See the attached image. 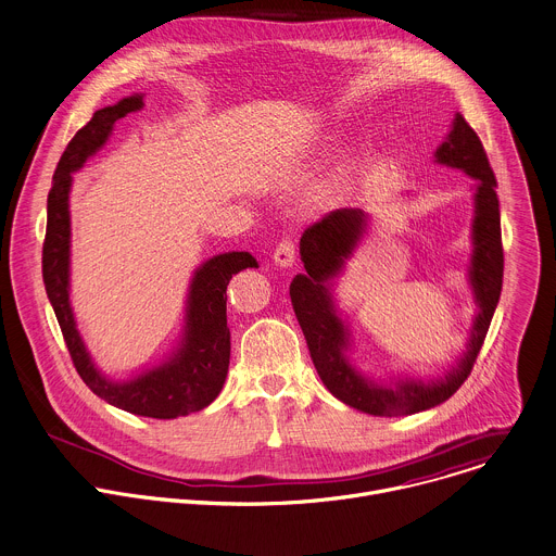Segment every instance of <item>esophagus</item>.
<instances>
[{
    "instance_id": "esophagus-1",
    "label": "esophagus",
    "mask_w": 556,
    "mask_h": 556,
    "mask_svg": "<svg viewBox=\"0 0 556 556\" xmlns=\"http://www.w3.org/2000/svg\"><path fill=\"white\" fill-rule=\"evenodd\" d=\"M273 260H275V264H277V266H281V268L292 266V264H294V260H296L294 242H292V240H281V242L277 244L275 253H273Z\"/></svg>"
}]
</instances>
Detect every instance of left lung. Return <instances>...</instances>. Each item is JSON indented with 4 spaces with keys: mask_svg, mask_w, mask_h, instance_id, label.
Segmentation results:
<instances>
[{
    "mask_svg": "<svg viewBox=\"0 0 556 556\" xmlns=\"http://www.w3.org/2000/svg\"><path fill=\"white\" fill-rule=\"evenodd\" d=\"M437 161L458 167L476 178L473 257L469 279L480 307L465 357L443 380L432 384L402 380L393 389L378 387L364 380L342 353L346 349L349 333L336 316L325 281L331 279L351 255L364 229V214L359 210L329 212L318 223L309 225L301 236V260L305 275H296L292 279L290 299L307 340L312 362L333 397L374 417L415 415L450 400L471 374L502 292L504 249L500 201L495 194L497 180L480 137L460 113H456L447 139L439 146Z\"/></svg>",
    "mask_w": 556,
    "mask_h": 556,
    "instance_id": "1",
    "label": "left lung"
}]
</instances>
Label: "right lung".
Masks as SVG:
<instances>
[{
  "label": "right lung",
  "mask_w": 556,
  "mask_h": 556,
  "mask_svg": "<svg viewBox=\"0 0 556 556\" xmlns=\"http://www.w3.org/2000/svg\"><path fill=\"white\" fill-rule=\"evenodd\" d=\"M143 109L141 96L104 106L72 137L54 169L48 194V229L43 242V283L59 318L65 344L83 382L104 402L132 415L176 419L210 406L225 387L231 331L227 327V286L244 268H257L251 253H225L205 262L190 286L188 323L180 349L161 366L132 382H109L93 366L70 307V188L72 172L98 152L113 124Z\"/></svg>",
  "instance_id": "1"
}]
</instances>
